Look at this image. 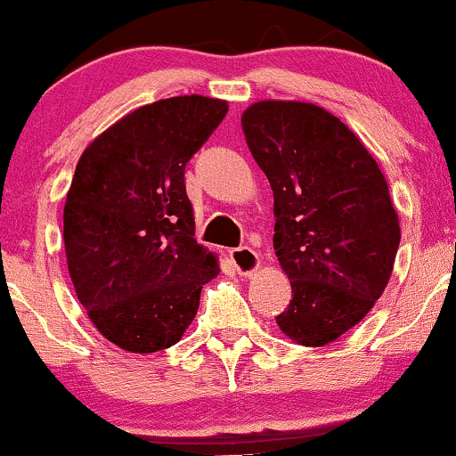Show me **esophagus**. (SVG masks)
<instances>
[{"mask_svg":"<svg viewBox=\"0 0 456 456\" xmlns=\"http://www.w3.org/2000/svg\"><path fill=\"white\" fill-rule=\"evenodd\" d=\"M229 256H232V263L235 265V270H238L240 276H252V273L259 270L261 265L259 255H256L252 248H248V246L232 250L229 252Z\"/></svg>","mask_w":456,"mask_h":456,"instance_id":"1","label":"esophagus"}]
</instances>
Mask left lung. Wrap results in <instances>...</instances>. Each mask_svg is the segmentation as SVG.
I'll return each mask as SVG.
<instances>
[{
	"label": "left lung",
	"mask_w": 456,
	"mask_h": 456,
	"mask_svg": "<svg viewBox=\"0 0 456 456\" xmlns=\"http://www.w3.org/2000/svg\"><path fill=\"white\" fill-rule=\"evenodd\" d=\"M242 129L272 184L273 250L293 289L276 322L301 346H325L391 278L402 232L388 184L353 131L314 103H252Z\"/></svg>",
	"instance_id": "1"
}]
</instances>
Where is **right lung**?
<instances>
[{
	"instance_id": "right-lung-1",
	"label": "right lung",
	"mask_w": 456,
	"mask_h": 456,
	"mask_svg": "<svg viewBox=\"0 0 456 456\" xmlns=\"http://www.w3.org/2000/svg\"><path fill=\"white\" fill-rule=\"evenodd\" d=\"M201 95L148 103L82 152L63 208L68 270L91 322L129 353L183 338L216 256L195 240L184 167L227 114Z\"/></svg>"
}]
</instances>
